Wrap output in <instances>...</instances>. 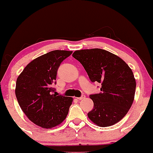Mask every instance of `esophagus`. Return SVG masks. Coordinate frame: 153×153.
I'll list each match as a JSON object with an SVG mask.
<instances>
[{"instance_id": "34e87169", "label": "esophagus", "mask_w": 153, "mask_h": 153, "mask_svg": "<svg viewBox=\"0 0 153 153\" xmlns=\"http://www.w3.org/2000/svg\"><path fill=\"white\" fill-rule=\"evenodd\" d=\"M85 95H82V96H80V97H78V98H77V99H78V100H82V99H85Z\"/></svg>"}]
</instances>
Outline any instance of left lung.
Returning <instances> with one entry per match:
<instances>
[{
  "label": "left lung",
  "instance_id": "left-lung-1",
  "mask_svg": "<svg viewBox=\"0 0 153 153\" xmlns=\"http://www.w3.org/2000/svg\"><path fill=\"white\" fill-rule=\"evenodd\" d=\"M73 57L81 63L91 82L101 84L100 94L90 95L94 108L88 118L102 127L119 122L134 101L136 81L131 68L118 56L101 49L77 50Z\"/></svg>",
  "mask_w": 153,
  "mask_h": 153
}]
</instances>
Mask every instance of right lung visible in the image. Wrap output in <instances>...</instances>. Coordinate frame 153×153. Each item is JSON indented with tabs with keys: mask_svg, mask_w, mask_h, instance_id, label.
I'll return each instance as SVG.
<instances>
[{
	"mask_svg": "<svg viewBox=\"0 0 153 153\" xmlns=\"http://www.w3.org/2000/svg\"><path fill=\"white\" fill-rule=\"evenodd\" d=\"M72 51L54 50L34 59L19 75L16 84V96L24 113L33 123L50 129L66 118L73 98L56 94L59 65Z\"/></svg>",
	"mask_w": 153,
	"mask_h": 153,
	"instance_id": "obj_1",
	"label": "right lung"
}]
</instances>
